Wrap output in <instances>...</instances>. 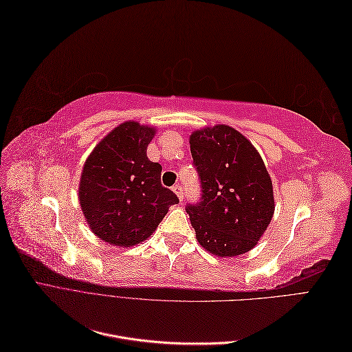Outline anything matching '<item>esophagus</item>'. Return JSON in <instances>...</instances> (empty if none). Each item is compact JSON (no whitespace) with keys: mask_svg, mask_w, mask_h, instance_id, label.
I'll list each match as a JSON object with an SVG mask.
<instances>
[{"mask_svg":"<svg viewBox=\"0 0 352 352\" xmlns=\"http://www.w3.org/2000/svg\"><path fill=\"white\" fill-rule=\"evenodd\" d=\"M172 189H173V192L177 195V198H179L180 201H184V189H182V186H180V185H175Z\"/></svg>","mask_w":352,"mask_h":352,"instance_id":"34e87169","label":"esophagus"}]
</instances>
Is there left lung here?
<instances>
[{
  "label": "left lung",
  "instance_id": "1",
  "mask_svg": "<svg viewBox=\"0 0 352 352\" xmlns=\"http://www.w3.org/2000/svg\"><path fill=\"white\" fill-rule=\"evenodd\" d=\"M190 154L201 199L186 212L201 247L219 257L252 250L274 212L273 185L254 145L226 124L192 132Z\"/></svg>",
  "mask_w": 352,
  "mask_h": 352
}]
</instances>
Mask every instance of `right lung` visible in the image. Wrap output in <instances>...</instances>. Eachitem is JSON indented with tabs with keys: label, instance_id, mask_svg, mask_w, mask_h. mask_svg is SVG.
<instances>
[{
	"label": "right lung",
	"instance_id": "obj_1",
	"mask_svg": "<svg viewBox=\"0 0 352 352\" xmlns=\"http://www.w3.org/2000/svg\"><path fill=\"white\" fill-rule=\"evenodd\" d=\"M154 127L124 122L94 148L83 164L79 201L92 233L117 247L141 243L179 202L162 186V166L146 157Z\"/></svg>",
	"mask_w": 352,
	"mask_h": 352
}]
</instances>
